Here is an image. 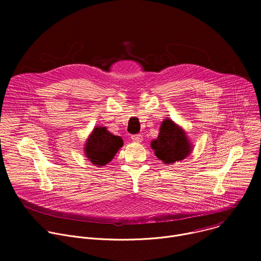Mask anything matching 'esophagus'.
<instances>
[{"instance_id": "esophagus-1", "label": "esophagus", "mask_w": 261, "mask_h": 261, "mask_svg": "<svg viewBox=\"0 0 261 261\" xmlns=\"http://www.w3.org/2000/svg\"><path fill=\"white\" fill-rule=\"evenodd\" d=\"M131 139L134 141V142H137V143H139V142H141L142 141V135H140V134H136V135H132L131 136Z\"/></svg>"}]
</instances>
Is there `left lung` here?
Segmentation results:
<instances>
[{
    "mask_svg": "<svg viewBox=\"0 0 261 261\" xmlns=\"http://www.w3.org/2000/svg\"><path fill=\"white\" fill-rule=\"evenodd\" d=\"M151 147L156 157L167 165L186 159L193 151L185 130L167 118L161 123L158 137L151 141Z\"/></svg>",
    "mask_w": 261,
    "mask_h": 261,
    "instance_id": "8db88e82",
    "label": "left lung"
}]
</instances>
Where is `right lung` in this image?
<instances>
[{
	"label": "right lung",
	"instance_id": "1",
	"mask_svg": "<svg viewBox=\"0 0 261 261\" xmlns=\"http://www.w3.org/2000/svg\"><path fill=\"white\" fill-rule=\"evenodd\" d=\"M123 144L121 136L110 133L105 126H97L89 135L84 151L90 162L102 167L114 159Z\"/></svg>",
	"mask_w": 261,
	"mask_h": 261
}]
</instances>
